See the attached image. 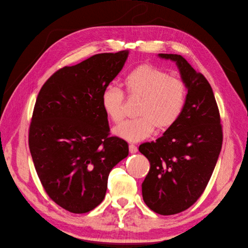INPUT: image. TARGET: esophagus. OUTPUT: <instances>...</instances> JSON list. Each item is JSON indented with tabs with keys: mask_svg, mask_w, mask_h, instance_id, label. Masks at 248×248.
Instances as JSON below:
<instances>
[{
	"mask_svg": "<svg viewBox=\"0 0 248 248\" xmlns=\"http://www.w3.org/2000/svg\"><path fill=\"white\" fill-rule=\"evenodd\" d=\"M129 151L131 153H137L138 152V147L134 144H132V142H130V144H129Z\"/></svg>",
	"mask_w": 248,
	"mask_h": 248,
	"instance_id": "34e87169",
	"label": "esophagus"
}]
</instances>
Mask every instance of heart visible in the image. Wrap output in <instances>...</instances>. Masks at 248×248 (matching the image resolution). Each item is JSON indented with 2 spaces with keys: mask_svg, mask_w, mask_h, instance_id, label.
I'll use <instances>...</instances> for the list:
<instances>
[{
  "mask_svg": "<svg viewBox=\"0 0 248 248\" xmlns=\"http://www.w3.org/2000/svg\"><path fill=\"white\" fill-rule=\"evenodd\" d=\"M123 84L130 97H140L136 119L129 120L115 130L118 136L128 140H140L156 130L168 129L182 116L187 89L184 82L157 67L140 65L126 74ZM125 95L121 89L108 85L101 95L102 108L115 124L124 119Z\"/></svg>",
  "mask_w": 248,
  "mask_h": 248,
  "instance_id": "obj_1",
  "label": "heart"
}]
</instances>
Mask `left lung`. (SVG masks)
Listing matches in <instances>:
<instances>
[{
    "label": "left lung",
    "instance_id": "8db88e82",
    "mask_svg": "<svg viewBox=\"0 0 248 248\" xmlns=\"http://www.w3.org/2000/svg\"><path fill=\"white\" fill-rule=\"evenodd\" d=\"M175 61L187 87L182 116L155 141L139 148L150 170L141 184L152 211L172 215L191 207L204 192L222 146L219 109L206 78L180 55L159 54Z\"/></svg>",
    "mask_w": 248,
    "mask_h": 248
}]
</instances>
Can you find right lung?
Returning a JSON list of instances; mask_svg holds the SVG:
<instances>
[{"label": "right lung", "mask_w": 248, "mask_h": 248, "mask_svg": "<svg viewBox=\"0 0 248 248\" xmlns=\"http://www.w3.org/2000/svg\"><path fill=\"white\" fill-rule=\"evenodd\" d=\"M128 51L98 54L65 66L44 82L29 128V148L47 196L71 213H87L106 197L109 171L128 144L109 136L101 103Z\"/></svg>", "instance_id": "right-lung-1"}]
</instances>
